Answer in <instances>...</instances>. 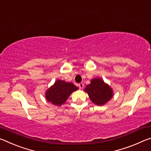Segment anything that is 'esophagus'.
Returning a JSON list of instances; mask_svg holds the SVG:
<instances>
[{
	"instance_id": "esophagus-1",
	"label": "esophagus",
	"mask_w": 151,
	"mask_h": 151,
	"mask_svg": "<svg viewBox=\"0 0 151 151\" xmlns=\"http://www.w3.org/2000/svg\"><path fill=\"white\" fill-rule=\"evenodd\" d=\"M78 86H79V88H80L81 89H83V87H84V85H83V83H79L78 84Z\"/></svg>"
}]
</instances>
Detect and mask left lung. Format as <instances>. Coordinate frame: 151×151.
<instances>
[{
    "label": "left lung",
    "mask_w": 151,
    "mask_h": 151,
    "mask_svg": "<svg viewBox=\"0 0 151 151\" xmlns=\"http://www.w3.org/2000/svg\"><path fill=\"white\" fill-rule=\"evenodd\" d=\"M85 91L91 101L98 106L105 104L113 96V90L111 86L101 78L92 79L91 83L86 86Z\"/></svg>",
    "instance_id": "8db88e82"
}]
</instances>
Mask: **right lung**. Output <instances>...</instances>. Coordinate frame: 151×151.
<instances>
[{
  "mask_svg": "<svg viewBox=\"0 0 151 151\" xmlns=\"http://www.w3.org/2000/svg\"><path fill=\"white\" fill-rule=\"evenodd\" d=\"M78 89L72 83L57 80L45 92V98L51 104L60 106L65 104L71 93Z\"/></svg>",
  "mask_w": 151,
  "mask_h": 151,
  "instance_id": "obj_1",
  "label": "right lung"
}]
</instances>
